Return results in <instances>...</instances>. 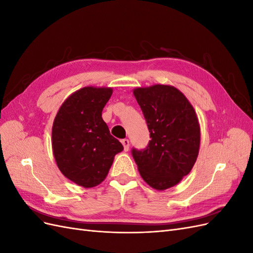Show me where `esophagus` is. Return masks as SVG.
<instances>
[{
	"instance_id": "esophagus-1",
	"label": "esophagus",
	"mask_w": 253,
	"mask_h": 253,
	"mask_svg": "<svg viewBox=\"0 0 253 253\" xmlns=\"http://www.w3.org/2000/svg\"><path fill=\"white\" fill-rule=\"evenodd\" d=\"M121 143L124 144V148H125V151H128V148H129V140L128 139H122L121 140Z\"/></svg>"
}]
</instances>
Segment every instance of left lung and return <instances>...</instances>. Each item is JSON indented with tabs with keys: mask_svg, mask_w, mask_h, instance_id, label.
<instances>
[{
	"mask_svg": "<svg viewBox=\"0 0 253 253\" xmlns=\"http://www.w3.org/2000/svg\"><path fill=\"white\" fill-rule=\"evenodd\" d=\"M133 94L148 124L150 138L132 155L143 180L156 190L169 189L190 173L197 159L201 127L186 96L171 85L137 87Z\"/></svg>",
	"mask_w": 253,
	"mask_h": 253,
	"instance_id": "8db88e82",
	"label": "left lung"
}]
</instances>
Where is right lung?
<instances>
[{"instance_id": "obj_1", "label": "right lung", "mask_w": 253, "mask_h": 253, "mask_svg": "<svg viewBox=\"0 0 253 253\" xmlns=\"http://www.w3.org/2000/svg\"><path fill=\"white\" fill-rule=\"evenodd\" d=\"M112 94L111 87L80 88L62 103L53 120L51 144L59 170L84 188L101 183L115 155L124 150L102 119Z\"/></svg>"}]
</instances>
